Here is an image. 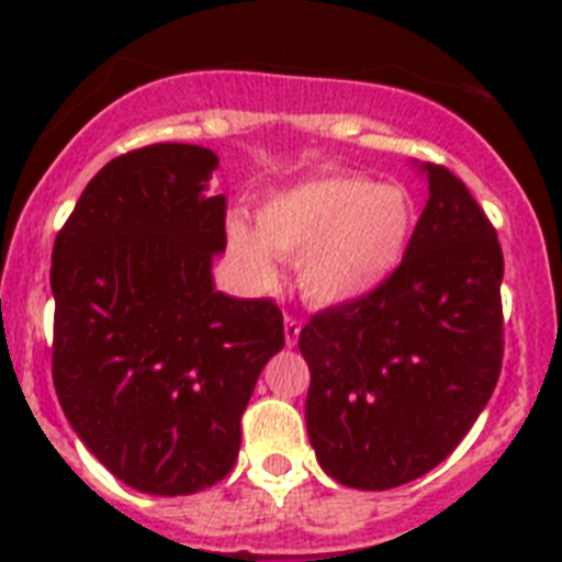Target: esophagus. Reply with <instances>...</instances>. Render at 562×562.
Masks as SVG:
<instances>
[{
  "instance_id": "esophagus-1",
  "label": "esophagus",
  "mask_w": 562,
  "mask_h": 562,
  "mask_svg": "<svg viewBox=\"0 0 562 562\" xmlns=\"http://www.w3.org/2000/svg\"><path fill=\"white\" fill-rule=\"evenodd\" d=\"M297 335H301V321H295V317L286 315L284 317V340H286V346H295Z\"/></svg>"
}]
</instances>
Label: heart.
<instances>
[{"mask_svg":"<svg viewBox=\"0 0 562 562\" xmlns=\"http://www.w3.org/2000/svg\"><path fill=\"white\" fill-rule=\"evenodd\" d=\"M416 202L405 186L324 173L270 193L256 213L227 220V245L261 284L276 256L297 258V286L315 306L360 304L389 284L414 241Z\"/></svg>","mask_w":562,"mask_h":562,"instance_id":"obj_1","label":"heart"}]
</instances>
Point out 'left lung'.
<instances>
[{
	"label": "left lung",
	"mask_w": 562,
	"mask_h": 562,
	"mask_svg": "<svg viewBox=\"0 0 562 562\" xmlns=\"http://www.w3.org/2000/svg\"><path fill=\"white\" fill-rule=\"evenodd\" d=\"M428 205L389 284L315 315L306 430L317 464L355 490H391L448 459L495 391L504 357V252L464 182L416 162Z\"/></svg>",
	"instance_id": "left-lung-1"
}]
</instances>
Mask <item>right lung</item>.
Returning a JSON list of instances; mask_svg holds the SVG:
<instances>
[{"instance_id":"right-lung-1","label":"right lung","mask_w":562,"mask_h":562,"mask_svg":"<svg viewBox=\"0 0 562 562\" xmlns=\"http://www.w3.org/2000/svg\"><path fill=\"white\" fill-rule=\"evenodd\" d=\"M220 157L154 143L89 180L53 247V382L64 416L114 479L191 495L225 479L241 414L284 317L213 284L225 252Z\"/></svg>"}]
</instances>
